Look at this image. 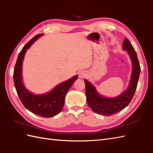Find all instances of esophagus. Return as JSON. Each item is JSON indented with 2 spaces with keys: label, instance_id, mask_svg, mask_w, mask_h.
Segmentation results:
<instances>
[{
  "label": "esophagus",
  "instance_id": "esophagus-1",
  "mask_svg": "<svg viewBox=\"0 0 153 153\" xmlns=\"http://www.w3.org/2000/svg\"><path fill=\"white\" fill-rule=\"evenodd\" d=\"M79 76V77H81V78H84V77H86L87 74H86V73L84 72H80Z\"/></svg>",
  "mask_w": 153,
  "mask_h": 153
}]
</instances>
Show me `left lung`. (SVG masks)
<instances>
[{"label":"left lung","instance_id":"left-lung-1","mask_svg":"<svg viewBox=\"0 0 153 153\" xmlns=\"http://www.w3.org/2000/svg\"><path fill=\"white\" fill-rule=\"evenodd\" d=\"M123 48L128 53L133 66L129 87L125 93L116 98L102 97L97 93L93 85L85 79L87 102L91 109L98 114L111 116L120 112L129 104L136 92L141 71L139 60L136 51L127 38H125L123 42Z\"/></svg>","mask_w":153,"mask_h":153}]
</instances>
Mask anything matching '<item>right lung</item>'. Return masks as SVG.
<instances>
[{"instance_id":"right-lung-1","label":"right lung","mask_w":153,"mask_h":153,"mask_svg":"<svg viewBox=\"0 0 153 153\" xmlns=\"http://www.w3.org/2000/svg\"><path fill=\"white\" fill-rule=\"evenodd\" d=\"M42 35V34H39L35 36L21 49L14 67L13 78L17 93L25 108L37 115L48 118L59 114L61 111L65 104V96L77 79V76L59 84L51 93L45 94L34 95L25 88L21 79V67L25 53Z\"/></svg>"}]
</instances>
